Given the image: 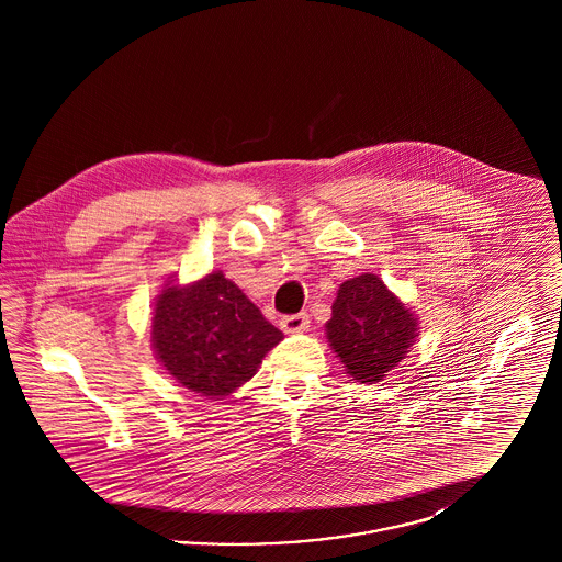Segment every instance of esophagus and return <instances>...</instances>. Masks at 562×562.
Segmentation results:
<instances>
[{
    "label": "esophagus",
    "instance_id": "esophagus-1",
    "mask_svg": "<svg viewBox=\"0 0 562 562\" xmlns=\"http://www.w3.org/2000/svg\"><path fill=\"white\" fill-rule=\"evenodd\" d=\"M280 328L286 335H296V333H305L310 328V316L307 314H294V316H284L280 321Z\"/></svg>",
    "mask_w": 562,
    "mask_h": 562
}]
</instances>
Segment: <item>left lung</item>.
<instances>
[{"mask_svg":"<svg viewBox=\"0 0 562 562\" xmlns=\"http://www.w3.org/2000/svg\"><path fill=\"white\" fill-rule=\"evenodd\" d=\"M419 324V316L401 296L367 271L339 286L324 330L346 373L360 383H376L415 346Z\"/></svg>","mask_w":562,"mask_h":562,"instance_id":"1","label":"left lung"}]
</instances>
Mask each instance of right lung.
Listing matches in <instances>:
<instances>
[{
    "instance_id": "right-lung-1",
    "label": "right lung",
    "mask_w": 562,
    "mask_h": 562,
    "mask_svg": "<svg viewBox=\"0 0 562 562\" xmlns=\"http://www.w3.org/2000/svg\"><path fill=\"white\" fill-rule=\"evenodd\" d=\"M149 335L161 369L206 401L234 394L284 339L221 269L189 284L168 280Z\"/></svg>"
}]
</instances>
